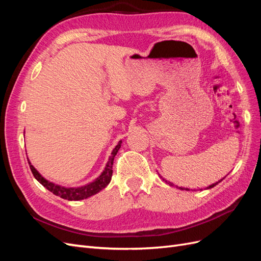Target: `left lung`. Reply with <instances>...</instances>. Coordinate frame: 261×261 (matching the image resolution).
<instances>
[{"label": "left lung", "instance_id": "1", "mask_svg": "<svg viewBox=\"0 0 261 261\" xmlns=\"http://www.w3.org/2000/svg\"><path fill=\"white\" fill-rule=\"evenodd\" d=\"M160 175V174H159ZM160 177L165 181V183H168L170 186H174V184H173V183H171V181H169V180H167V179H165V178H163L161 175H160ZM222 179H224V177L223 178H221L220 180H218V181H216V183H213V184H211V185H209L208 187H207V189H210V188H212V187H215L216 185H218L219 183H220V181L221 180H222ZM177 188H179V189H183V191H189V188H185V187H178V186H176Z\"/></svg>", "mask_w": 261, "mask_h": 261}]
</instances>
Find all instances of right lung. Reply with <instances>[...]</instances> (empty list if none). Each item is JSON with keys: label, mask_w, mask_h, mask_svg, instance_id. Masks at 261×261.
I'll return each instance as SVG.
<instances>
[{"label": "right lung", "mask_w": 261, "mask_h": 261, "mask_svg": "<svg viewBox=\"0 0 261 261\" xmlns=\"http://www.w3.org/2000/svg\"><path fill=\"white\" fill-rule=\"evenodd\" d=\"M121 145H122V140L118 141L115 148L112 150L111 155L109 156V160L106 164L105 170L102 171L101 174L96 179H93L88 184L83 185V186H78V187H65V186L55 184V183H53V181L48 180L37 171V169L34 167L33 164H31L28 158L27 159H28L30 170H31V172H33L35 178L42 186H44L46 189H48V191H50L54 195L61 197V198H63V199H67L70 201H73V200L77 201V200H83V199L89 198V197L101 192L102 189L106 188L109 185V183L111 181V178H112V173H113L112 165H113L114 158H115L118 150H120Z\"/></svg>", "instance_id": "add662e5"}]
</instances>
